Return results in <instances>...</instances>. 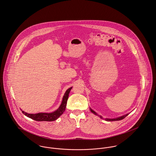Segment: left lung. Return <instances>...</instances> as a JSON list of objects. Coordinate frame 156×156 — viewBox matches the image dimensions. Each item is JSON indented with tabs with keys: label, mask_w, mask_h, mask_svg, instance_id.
<instances>
[{
	"label": "left lung",
	"mask_w": 156,
	"mask_h": 156,
	"mask_svg": "<svg viewBox=\"0 0 156 156\" xmlns=\"http://www.w3.org/2000/svg\"><path fill=\"white\" fill-rule=\"evenodd\" d=\"M90 111H91V112L92 113H94V115H96V116H99V118H101V119H102V116H100V115H98L94 110H93L91 108H90ZM129 115V113H127V114H126V115H123V116H120V117H118V118H113V119H110V118H105V121H120V120H122V119H124L125 118L126 116H128Z\"/></svg>",
	"instance_id": "left-lung-1"
}]
</instances>
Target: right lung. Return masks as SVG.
I'll return each mask as SVG.
<instances>
[{
	"label": "right lung",
	"mask_w": 156,
	"mask_h": 156,
	"mask_svg": "<svg viewBox=\"0 0 156 156\" xmlns=\"http://www.w3.org/2000/svg\"><path fill=\"white\" fill-rule=\"evenodd\" d=\"M72 87L69 88L65 92L62 97V102L57 110L55 111L51 112V113H38L35 114H30L24 111H22V113L27 116V117L31 118L33 120L37 121H54L57 120L66 110L67 101L69 97V94L70 93V90L72 89Z\"/></svg>",
	"instance_id": "obj_1"
}]
</instances>
